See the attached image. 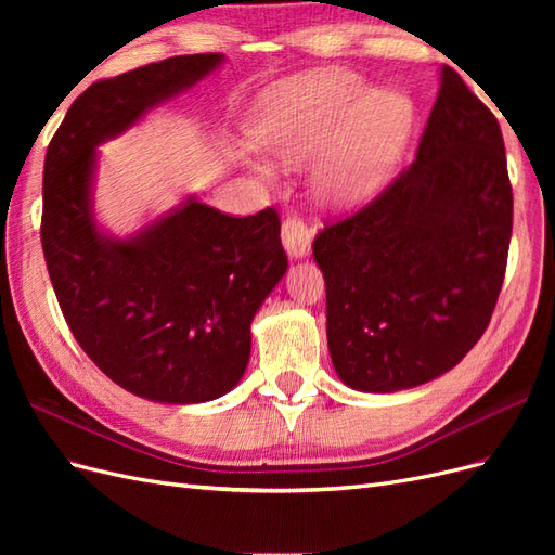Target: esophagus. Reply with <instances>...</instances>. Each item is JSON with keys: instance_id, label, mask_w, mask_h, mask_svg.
I'll use <instances>...</instances> for the list:
<instances>
[{"instance_id": "34e87169", "label": "esophagus", "mask_w": 555, "mask_h": 555, "mask_svg": "<svg viewBox=\"0 0 555 555\" xmlns=\"http://www.w3.org/2000/svg\"><path fill=\"white\" fill-rule=\"evenodd\" d=\"M282 245L287 249V255L294 259L306 257L312 245V236L308 227L298 220L296 215H289L287 220L282 222Z\"/></svg>"}]
</instances>
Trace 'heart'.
<instances>
[{
	"label": "heart",
	"instance_id": "b5f03b06",
	"mask_svg": "<svg viewBox=\"0 0 555 555\" xmlns=\"http://www.w3.org/2000/svg\"><path fill=\"white\" fill-rule=\"evenodd\" d=\"M414 106L405 94L377 92L349 72H317L268 90L249 133L275 162L298 166L319 154L312 184L328 206L377 196L405 155ZM266 176V166H255Z\"/></svg>",
	"mask_w": 555,
	"mask_h": 555
}]
</instances>
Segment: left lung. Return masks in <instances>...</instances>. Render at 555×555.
I'll return each mask as SVG.
<instances>
[{"label":"left lung","instance_id":"8db88e82","mask_svg":"<svg viewBox=\"0 0 555 555\" xmlns=\"http://www.w3.org/2000/svg\"><path fill=\"white\" fill-rule=\"evenodd\" d=\"M512 212L495 115L442 66L416 159L312 243L331 361L349 389H412L477 345L505 280Z\"/></svg>","mask_w":555,"mask_h":555}]
</instances>
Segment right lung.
I'll list each match as a JSON object with an SVG mask.
<instances>
[{
	"mask_svg": "<svg viewBox=\"0 0 555 555\" xmlns=\"http://www.w3.org/2000/svg\"><path fill=\"white\" fill-rule=\"evenodd\" d=\"M180 55L96 80L66 111L43 164L41 245L74 338L133 396L190 405L229 393L249 361V324L287 273L280 217H231L188 196L131 238L96 227V145L217 66Z\"/></svg>",
	"mask_w": 555,
	"mask_h": 555,
	"instance_id": "right-lung-1",
	"label": "right lung"
}]
</instances>
